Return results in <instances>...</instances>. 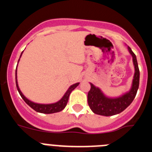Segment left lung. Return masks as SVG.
<instances>
[{
  "label": "left lung",
  "mask_w": 152,
  "mask_h": 152,
  "mask_svg": "<svg viewBox=\"0 0 152 152\" xmlns=\"http://www.w3.org/2000/svg\"><path fill=\"white\" fill-rule=\"evenodd\" d=\"M128 49L132 56V61L135 66V74L131 89L121 96L110 98L103 94L100 88H96L91 83V90L88 94V102L90 108L94 113L105 116L119 114L126 110L135 99L137 91L139 89L140 74L136 56L129 46H128Z\"/></svg>",
  "instance_id": "8db88e82"
}]
</instances>
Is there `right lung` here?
<instances>
[{
    "label": "right lung",
    "instance_id": "obj_1",
    "mask_svg": "<svg viewBox=\"0 0 152 152\" xmlns=\"http://www.w3.org/2000/svg\"><path fill=\"white\" fill-rule=\"evenodd\" d=\"M23 54V52L21 53L20 56L21 57ZM20 61V59L18 60V62ZM79 83H76V84H73L68 88V91H66V93L64 94V95L63 96V97L61 98L59 101L56 102L55 103H51V104H40V103H33V102L30 101L29 100H28L26 96H24V95L23 94L22 92L20 91V88H19L18 83H17V69H16V85H17V91H18L19 94L21 96V97L23 99V100L27 103L28 105L31 107L32 109H33L35 111L38 113H45V114H50V113H58L61 111L62 110H64V107H66L67 103L68 101V98H69L70 94L72 93V91H73L75 88H76L78 86Z\"/></svg>",
    "mask_w": 152,
    "mask_h": 152
}]
</instances>
